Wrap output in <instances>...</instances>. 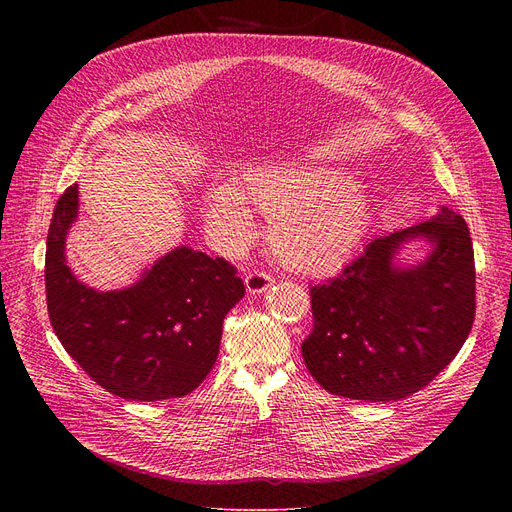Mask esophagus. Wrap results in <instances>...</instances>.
Instances as JSON below:
<instances>
[{"label": "esophagus", "instance_id": "1", "mask_svg": "<svg viewBox=\"0 0 512 512\" xmlns=\"http://www.w3.org/2000/svg\"><path fill=\"white\" fill-rule=\"evenodd\" d=\"M245 284H247V290L251 294H259V292H265L267 288L274 284V278L270 274H265V272L253 270L245 276Z\"/></svg>", "mask_w": 512, "mask_h": 512}]
</instances>
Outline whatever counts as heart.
I'll use <instances>...</instances> for the list:
<instances>
[{"instance_id":"1","label":"heart","mask_w":512,"mask_h":512,"mask_svg":"<svg viewBox=\"0 0 512 512\" xmlns=\"http://www.w3.org/2000/svg\"><path fill=\"white\" fill-rule=\"evenodd\" d=\"M245 203L270 215L267 240L276 259L303 274L340 267L359 245L369 218L365 188L355 178L305 166L255 170L236 188L215 184L205 195L211 230L232 247L253 236Z\"/></svg>"}]
</instances>
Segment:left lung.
Listing matches in <instances>:
<instances>
[{
    "label": "left lung",
    "mask_w": 512,
    "mask_h": 512,
    "mask_svg": "<svg viewBox=\"0 0 512 512\" xmlns=\"http://www.w3.org/2000/svg\"><path fill=\"white\" fill-rule=\"evenodd\" d=\"M413 235L435 242L423 264L398 271L395 249ZM313 330L303 359L330 394L394 402L432 382L465 344L475 319L469 228L442 207L436 218L375 236L344 270L311 286Z\"/></svg>",
    "instance_id": "8db88e82"
}]
</instances>
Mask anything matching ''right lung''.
I'll list each match as a JSON object with an SVG mask.
<instances>
[{"label": "right lung", "mask_w": 512, "mask_h": 512, "mask_svg": "<svg viewBox=\"0 0 512 512\" xmlns=\"http://www.w3.org/2000/svg\"><path fill=\"white\" fill-rule=\"evenodd\" d=\"M78 186L58 199L47 232L45 294L51 328L66 353L103 390L126 400L193 392L220 353L226 313L245 297L236 267L180 247L126 290L80 284L64 257Z\"/></svg>", "instance_id": "add662e5"}]
</instances>
